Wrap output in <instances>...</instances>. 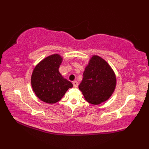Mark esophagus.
I'll list each match as a JSON object with an SVG mask.
<instances>
[{"label":"esophagus","mask_w":149,"mask_h":149,"mask_svg":"<svg viewBox=\"0 0 149 149\" xmlns=\"http://www.w3.org/2000/svg\"><path fill=\"white\" fill-rule=\"evenodd\" d=\"M73 85H74V86L75 87V88L78 87V85H79L78 82L77 81H74V82H73Z\"/></svg>","instance_id":"1"}]
</instances>
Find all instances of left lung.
<instances>
[{
  "mask_svg": "<svg viewBox=\"0 0 149 149\" xmlns=\"http://www.w3.org/2000/svg\"><path fill=\"white\" fill-rule=\"evenodd\" d=\"M116 77L110 65L93 55L85 68L79 88L88 102L99 105L108 100L115 90Z\"/></svg>",
  "mask_w": 149,
  "mask_h": 149,
  "instance_id": "obj_1",
  "label": "left lung"
}]
</instances>
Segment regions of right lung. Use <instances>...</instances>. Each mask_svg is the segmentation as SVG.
<instances>
[{
  "instance_id": "right-lung-1",
  "label": "right lung",
  "mask_w": 149,
  "mask_h": 149,
  "mask_svg": "<svg viewBox=\"0 0 149 149\" xmlns=\"http://www.w3.org/2000/svg\"><path fill=\"white\" fill-rule=\"evenodd\" d=\"M63 58L58 54L46 57L34 67L31 79V86L36 95L48 104L61 100L73 84L59 72Z\"/></svg>"
}]
</instances>
